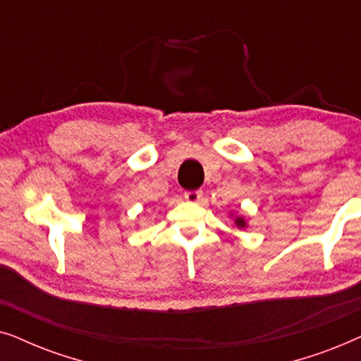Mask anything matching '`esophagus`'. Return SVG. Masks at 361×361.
<instances>
[{"label":"esophagus","instance_id":"34e87169","mask_svg":"<svg viewBox=\"0 0 361 361\" xmlns=\"http://www.w3.org/2000/svg\"><path fill=\"white\" fill-rule=\"evenodd\" d=\"M203 198V191H186L185 200L188 203H198V201Z\"/></svg>","mask_w":361,"mask_h":361}]
</instances>
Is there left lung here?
Returning <instances> with one entry per match:
<instances>
[{"mask_svg": "<svg viewBox=\"0 0 361 361\" xmlns=\"http://www.w3.org/2000/svg\"><path fill=\"white\" fill-rule=\"evenodd\" d=\"M234 223H236L238 228H246V219L241 218V216H239V218H236V221H234Z\"/></svg>", "mask_w": 361, "mask_h": 361, "instance_id": "1", "label": "left lung"}]
</instances>
